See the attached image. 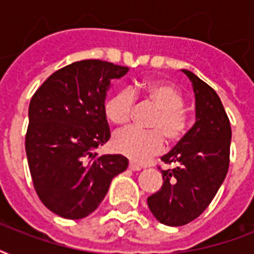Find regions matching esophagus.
Listing matches in <instances>:
<instances>
[{"label": "esophagus", "mask_w": 254, "mask_h": 254, "mask_svg": "<svg viewBox=\"0 0 254 254\" xmlns=\"http://www.w3.org/2000/svg\"><path fill=\"white\" fill-rule=\"evenodd\" d=\"M129 169H130L131 171H139V170L142 169V167L138 166V165H135V163L130 162V163H129Z\"/></svg>", "instance_id": "obj_1"}]
</instances>
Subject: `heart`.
<instances>
[{
    "instance_id": "b5f03b06",
    "label": "heart",
    "mask_w": 254,
    "mask_h": 254,
    "mask_svg": "<svg viewBox=\"0 0 254 254\" xmlns=\"http://www.w3.org/2000/svg\"><path fill=\"white\" fill-rule=\"evenodd\" d=\"M131 94L141 96L158 109V113L150 124L151 131L137 129L120 131L113 138V147L120 154L142 163L162 150L163 137L167 143L181 141L189 127V119L183 111L185 99L179 89L163 81H142L137 83L130 92L120 91L107 100L104 111L112 124L117 127L129 124L134 105Z\"/></svg>"
}]
</instances>
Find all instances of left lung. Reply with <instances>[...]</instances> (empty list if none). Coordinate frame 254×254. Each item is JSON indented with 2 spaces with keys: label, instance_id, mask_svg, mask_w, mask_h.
Masks as SVG:
<instances>
[{
  "label": "left lung",
  "instance_id": "8db88e82",
  "mask_svg": "<svg viewBox=\"0 0 254 254\" xmlns=\"http://www.w3.org/2000/svg\"><path fill=\"white\" fill-rule=\"evenodd\" d=\"M192 83L195 124L162 157L171 169L161 170L163 185L147 197V205L159 223L181 227L196 219L212 201L229 167L232 130L220 97L189 69Z\"/></svg>",
  "mask_w": 254,
  "mask_h": 254
}]
</instances>
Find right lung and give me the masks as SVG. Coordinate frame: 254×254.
Wrapping results in <instances>:
<instances>
[{
	"label": "right lung",
	"mask_w": 254,
	"mask_h": 254,
	"mask_svg": "<svg viewBox=\"0 0 254 254\" xmlns=\"http://www.w3.org/2000/svg\"><path fill=\"white\" fill-rule=\"evenodd\" d=\"M127 67L88 59L54 72L30 101L26 155L42 203L64 219H83L107 195L112 179L125 171L124 155L99 157L111 138L105 99L111 81Z\"/></svg>",
	"instance_id": "right-lung-1"
}]
</instances>
